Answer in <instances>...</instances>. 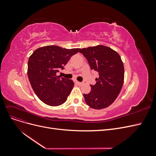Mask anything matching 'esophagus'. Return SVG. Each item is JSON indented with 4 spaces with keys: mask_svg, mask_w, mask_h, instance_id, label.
Wrapping results in <instances>:
<instances>
[{
    "mask_svg": "<svg viewBox=\"0 0 156 156\" xmlns=\"http://www.w3.org/2000/svg\"><path fill=\"white\" fill-rule=\"evenodd\" d=\"M75 83H76L77 84H78V85H81V84H82V83L79 82V81H75Z\"/></svg>",
    "mask_w": 156,
    "mask_h": 156,
    "instance_id": "1",
    "label": "esophagus"
}]
</instances>
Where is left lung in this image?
Wrapping results in <instances>:
<instances>
[{
  "label": "left lung",
  "instance_id": "1",
  "mask_svg": "<svg viewBox=\"0 0 156 156\" xmlns=\"http://www.w3.org/2000/svg\"><path fill=\"white\" fill-rule=\"evenodd\" d=\"M86 57L91 69L99 73L91 91L84 94L87 104L94 109L111 105L119 95L124 81V68L120 56L108 47L98 45L79 51Z\"/></svg>",
  "mask_w": 156,
  "mask_h": 156
}]
</instances>
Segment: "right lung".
I'll list each match as a JSON object with an SVG mask.
<instances>
[{
  "instance_id": "1",
  "label": "right lung",
  "mask_w": 156,
  "mask_h": 156,
  "mask_svg": "<svg viewBox=\"0 0 156 156\" xmlns=\"http://www.w3.org/2000/svg\"><path fill=\"white\" fill-rule=\"evenodd\" d=\"M81 49H68L48 45L36 49L28 61L27 74L33 90L41 101L58 106L67 100L74 87L72 80L60 77L56 73Z\"/></svg>"
}]
</instances>
